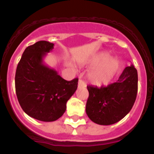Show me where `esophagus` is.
Segmentation results:
<instances>
[{"label":"esophagus","mask_w":154,"mask_h":154,"mask_svg":"<svg viewBox=\"0 0 154 154\" xmlns=\"http://www.w3.org/2000/svg\"><path fill=\"white\" fill-rule=\"evenodd\" d=\"M78 87L79 88H85V87H86V84H85V82L80 79L79 81Z\"/></svg>","instance_id":"1"}]
</instances>
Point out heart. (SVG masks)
I'll list each match as a JSON object with an SVG mask.
<instances>
[{
  "mask_svg": "<svg viewBox=\"0 0 154 154\" xmlns=\"http://www.w3.org/2000/svg\"><path fill=\"white\" fill-rule=\"evenodd\" d=\"M106 53H103L90 61L91 66L94 68L89 75V79L92 84L97 86L106 85L113 79L119 69V62L116 58H109Z\"/></svg>",
  "mask_w": 154,
  "mask_h": 154,
  "instance_id": "heart-1",
  "label": "heart"
}]
</instances>
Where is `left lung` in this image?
Returning <instances> with one entry per match:
<instances>
[{
  "label": "left lung",
  "instance_id": "left-lung-1",
  "mask_svg": "<svg viewBox=\"0 0 154 154\" xmlns=\"http://www.w3.org/2000/svg\"><path fill=\"white\" fill-rule=\"evenodd\" d=\"M89 96L85 112L89 119L99 125H112L124 118L137 98L138 75L134 65L124 69L119 78L106 87L88 85Z\"/></svg>",
  "mask_w": 154,
  "mask_h": 154
}]
</instances>
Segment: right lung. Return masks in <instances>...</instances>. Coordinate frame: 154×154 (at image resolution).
Here are the masks:
<instances>
[{
	"label": "right lung",
	"instance_id": "1",
	"mask_svg": "<svg viewBox=\"0 0 154 154\" xmlns=\"http://www.w3.org/2000/svg\"><path fill=\"white\" fill-rule=\"evenodd\" d=\"M54 44L40 41L27 47L17 65L15 90L19 104L29 116L52 122L62 116L78 87V79L66 81L44 63Z\"/></svg>",
	"mask_w": 154,
	"mask_h": 154
}]
</instances>
